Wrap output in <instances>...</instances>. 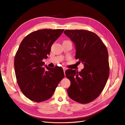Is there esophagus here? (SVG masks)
<instances>
[{
	"mask_svg": "<svg viewBox=\"0 0 125 125\" xmlns=\"http://www.w3.org/2000/svg\"><path fill=\"white\" fill-rule=\"evenodd\" d=\"M63 72H64V74H65V71L66 70V69L65 68H63Z\"/></svg>",
	"mask_w": 125,
	"mask_h": 125,
	"instance_id": "34e87169",
	"label": "esophagus"
}]
</instances>
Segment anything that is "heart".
Returning <instances> with one entry per match:
<instances>
[{"label": "heart", "mask_w": 125, "mask_h": 125, "mask_svg": "<svg viewBox=\"0 0 125 125\" xmlns=\"http://www.w3.org/2000/svg\"><path fill=\"white\" fill-rule=\"evenodd\" d=\"M64 42H66V41H64Z\"/></svg>", "instance_id": "obj_1"}]
</instances>
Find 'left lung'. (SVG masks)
I'll use <instances>...</instances> for the list:
<instances>
[{
    "mask_svg": "<svg viewBox=\"0 0 125 125\" xmlns=\"http://www.w3.org/2000/svg\"><path fill=\"white\" fill-rule=\"evenodd\" d=\"M74 42L75 59L83 64L81 72L68 69L65 73L71 82L67 89L70 98L87 104L100 95L109 75L107 49L94 33L85 30H67L63 32Z\"/></svg>",
    "mask_w": 125,
    "mask_h": 125,
    "instance_id": "left-lung-1",
    "label": "left lung"
}]
</instances>
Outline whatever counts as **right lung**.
<instances>
[{"mask_svg": "<svg viewBox=\"0 0 125 125\" xmlns=\"http://www.w3.org/2000/svg\"><path fill=\"white\" fill-rule=\"evenodd\" d=\"M63 29H42L28 34L22 40L14 58L17 82L22 93L31 101L39 103L50 98L64 77L62 67L43 66L51 46Z\"/></svg>", "mask_w": 125, "mask_h": 125, "instance_id": "1", "label": "right lung"}]
</instances>
